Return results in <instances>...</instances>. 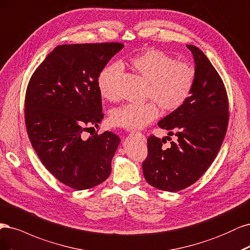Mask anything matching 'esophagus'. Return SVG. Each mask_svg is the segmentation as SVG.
<instances>
[{
	"label": "esophagus",
	"instance_id": "34e87169",
	"mask_svg": "<svg viewBox=\"0 0 250 250\" xmlns=\"http://www.w3.org/2000/svg\"><path fill=\"white\" fill-rule=\"evenodd\" d=\"M132 133H135V132H132ZM136 135H138L139 137H141V138H142L143 140H146V137H144V136H143L141 133H136Z\"/></svg>",
	"mask_w": 250,
	"mask_h": 250
}]
</instances>
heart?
<instances>
[{
  "label": "heart",
  "instance_id": "heart-1",
  "mask_svg": "<svg viewBox=\"0 0 250 250\" xmlns=\"http://www.w3.org/2000/svg\"><path fill=\"white\" fill-rule=\"evenodd\" d=\"M131 64L140 76L148 81L147 98L156 100L162 109L166 111L179 109L191 95L196 72L190 64L178 62L172 56L155 49L136 56L131 60ZM119 71V64H112L100 72L98 86L102 95L107 100L117 99L115 78ZM155 102L127 104L114 109L110 115V122L127 130H139L158 117L159 106Z\"/></svg>",
  "mask_w": 250,
  "mask_h": 250
}]
</instances>
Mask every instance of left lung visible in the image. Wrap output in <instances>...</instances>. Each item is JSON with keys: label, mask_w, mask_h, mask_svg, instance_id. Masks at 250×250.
<instances>
[{"label": "left lung", "mask_w": 250, "mask_h": 250, "mask_svg": "<svg viewBox=\"0 0 250 250\" xmlns=\"http://www.w3.org/2000/svg\"><path fill=\"white\" fill-rule=\"evenodd\" d=\"M187 47L196 72L192 93L182 107L158 123L178 141L164 148L165 138L150 136L148 155L142 164L146 182L168 192L191 186L207 171L221 147L229 123L228 94L220 76L197 46Z\"/></svg>", "instance_id": "1"}]
</instances>
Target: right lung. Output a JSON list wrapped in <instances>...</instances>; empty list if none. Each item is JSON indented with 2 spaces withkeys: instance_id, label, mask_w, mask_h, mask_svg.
<instances>
[{
  "instance_id": "obj_1",
  "label": "right lung",
  "mask_w": 250,
  "mask_h": 250,
  "mask_svg": "<svg viewBox=\"0 0 250 250\" xmlns=\"http://www.w3.org/2000/svg\"><path fill=\"white\" fill-rule=\"evenodd\" d=\"M118 42L62 44L32 75L25 101L29 138L42 163L76 190L98 186L111 173L120 139L112 132L83 138L104 117L100 72L123 50Z\"/></svg>"
}]
</instances>
